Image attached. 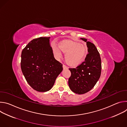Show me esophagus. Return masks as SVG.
<instances>
[{"label": "esophagus", "mask_w": 127, "mask_h": 127, "mask_svg": "<svg viewBox=\"0 0 127 127\" xmlns=\"http://www.w3.org/2000/svg\"><path fill=\"white\" fill-rule=\"evenodd\" d=\"M63 69H67V68H68L67 66H66V65H64V64H63Z\"/></svg>", "instance_id": "obj_1"}]
</instances>
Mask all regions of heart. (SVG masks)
I'll return each mask as SVG.
<instances>
[{"mask_svg": "<svg viewBox=\"0 0 127 127\" xmlns=\"http://www.w3.org/2000/svg\"><path fill=\"white\" fill-rule=\"evenodd\" d=\"M54 56L57 59L62 57V53L65 54V61L69 65L75 66L82 60L86 54L84 47L80 44L73 41H66L60 44L59 48L54 45L52 46Z\"/></svg>", "mask_w": 127, "mask_h": 127, "instance_id": "obj_1", "label": "heart"}]
</instances>
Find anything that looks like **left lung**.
Returning <instances> with one entry per match:
<instances>
[{
  "instance_id": "1",
  "label": "left lung",
  "mask_w": 127,
  "mask_h": 127,
  "mask_svg": "<svg viewBox=\"0 0 127 127\" xmlns=\"http://www.w3.org/2000/svg\"><path fill=\"white\" fill-rule=\"evenodd\" d=\"M81 39L86 42L88 53L80 65L76 68H69L71 75L68 80L70 89L79 95L88 92L95 86L101 71L100 54L95 46L86 39Z\"/></svg>"
}]
</instances>
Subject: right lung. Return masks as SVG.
<instances>
[{"label": "right lung", "mask_w": 127, "mask_h": 127, "mask_svg": "<svg viewBox=\"0 0 127 127\" xmlns=\"http://www.w3.org/2000/svg\"><path fill=\"white\" fill-rule=\"evenodd\" d=\"M50 37L32 40L23 50L21 67L29 84L36 91L50 90L63 70L62 64L54 57Z\"/></svg>", "instance_id": "obj_1"}]
</instances>
